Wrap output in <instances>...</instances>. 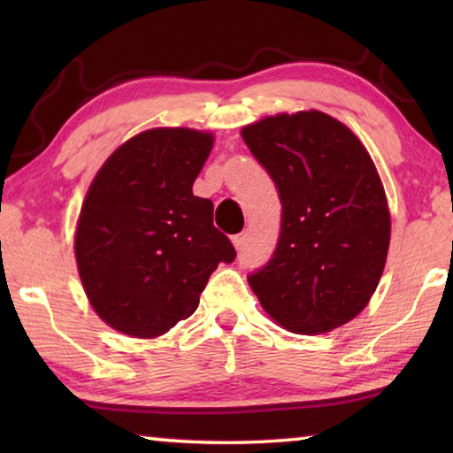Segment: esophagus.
I'll list each match as a JSON object with an SVG mask.
<instances>
[{
    "label": "esophagus",
    "mask_w": 453,
    "mask_h": 453,
    "mask_svg": "<svg viewBox=\"0 0 453 453\" xmlns=\"http://www.w3.org/2000/svg\"><path fill=\"white\" fill-rule=\"evenodd\" d=\"M248 235H250L248 232H240V234H235V235L232 237L235 250H242V248H243L245 242H248Z\"/></svg>",
    "instance_id": "esophagus-1"
}]
</instances>
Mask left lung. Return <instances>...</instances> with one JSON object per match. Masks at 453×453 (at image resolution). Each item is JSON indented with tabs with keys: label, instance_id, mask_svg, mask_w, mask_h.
I'll use <instances>...</instances> for the list:
<instances>
[{
	"label": "left lung",
	"instance_id": "left-lung-1",
	"mask_svg": "<svg viewBox=\"0 0 453 453\" xmlns=\"http://www.w3.org/2000/svg\"><path fill=\"white\" fill-rule=\"evenodd\" d=\"M242 137L281 202L273 256L248 275L259 303L294 334L348 324L378 288L392 229L370 153L349 127L316 110L264 118Z\"/></svg>",
	"mask_w": 453,
	"mask_h": 453
}]
</instances>
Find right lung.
I'll list each match as a JSON object with an SVG mask.
<instances>
[{"label":"right lung","instance_id":"obj_1","mask_svg":"<svg viewBox=\"0 0 453 453\" xmlns=\"http://www.w3.org/2000/svg\"><path fill=\"white\" fill-rule=\"evenodd\" d=\"M213 135L188 127L137 134L107 157L88 189L75 259L91 308L107 326L157 337L197 310L218 264L235 250L194 196Z\"/></svg>","mask_w":453,"mask_h":453}]
</instances>
